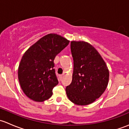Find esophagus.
I'll return each instance as SVG.
<instances>
[{
	"mask_svg": "<svg viewBox=\"0 0 129 129\" xmlns=\"http://www.w3.org/2000/svg\"><path fill=\"white\" fill-rule=\"evenodd\" d=\"M62 78H63V75H59V79H60V80H62Z\"/></svg>",
	"mask_w": 129,
	"mask_h": 129,
	"instance_id": "obj_1",
	"label": "esophagus"
}]
</instances>
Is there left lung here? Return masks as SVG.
I'll use <instances>...</instances> for the list:
<instances>
[{"label":"left lung","instance_id":"left-lung-1","mask_svg":"<svg viewBox=\"0 0 129 129\" xmlns=\"http://www.w3.org/2000/svg\"><path fill=\"white\" fill-rule=\"evenodd\" d=\"M71 49L74 72L72 82L66 88V93L75 104L89 105L106 89L109 69L99 53L88 42L72 41Z\"/></svg>","mask_w":129,"mask_h":129}]
</instances>
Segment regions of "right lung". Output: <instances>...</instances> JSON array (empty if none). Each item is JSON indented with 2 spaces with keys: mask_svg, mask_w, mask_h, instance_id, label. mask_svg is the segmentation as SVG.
Segmentation results:
<instances>
[{
  "mask_svg": "<svg viewBox=\"0 0 129 129\" xmlns=\"http://www.w3.org/2000/svg\"><path fill=\"white\" fill-rule=\"evenodd\" d=\"M69 43V40L59 35L49 34L24 53L18 69V78L28 98L43 102L51 97L52 89L58 83L54 60Z\"/></svg>",
  "mask_w": 129,
  "mask_h": 129,
  "instance_id": "right-lung-1",
  "label": "right lung"
}]
</instances>
